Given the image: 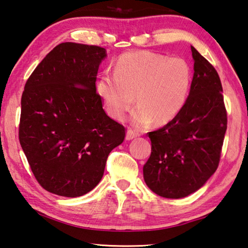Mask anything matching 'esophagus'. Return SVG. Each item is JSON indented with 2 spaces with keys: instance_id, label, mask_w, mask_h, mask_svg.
<instances>
[{
  "instance_id": "obj_1",
  "label": "esophagus",
  "mask_w": 248,
  "mask_h": 248,
  "mask_svg": "<svg viewBox=\"0 0 248 248\" xmlns=\"http://www.w3.org/2000/svg\"><path fill=\"white\" fill-rule=\"evenodd\" d=\"M138 136H139V133L134 131V130L128 129L127 136H125V139H127V140H132V139H134V138H137Z\"/></svg>"
}]
</instances>
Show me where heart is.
Segmentation results:
<instances>
[{"mask_svg":"<svg viewBox=\"0 0 248 248\" xmlns=\"http://www.w3.org/2000/svg\"><path fill=\"white\" fill-rule=\"evenodd\" d=\"M192 68L182 57H170L148 51L121 55L114 74H103L96 88L107 111L123 120L136 103L132 121L146 127L155 120L166 124L177 117L188 98Z\"/></svg>","mask_w":248,"mask_h":248,"instance_id":"1","label":"heart"}]
</instances>
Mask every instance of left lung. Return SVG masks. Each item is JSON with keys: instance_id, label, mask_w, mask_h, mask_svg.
Wrapping results in <instances>:
<instances>
[{"instance_id": "left-lung-1", "label": "left lung", "mask_w": 248, "mask_h": 248, "mask_svg": "<svg viewBox=\"0 0 248 248\" xmlns=\"http://www.w3.org/2000/svg\"><path fill=\"white\" fill-rule=\"evenodd\" d=\"M194 76L181 112L163 128L148 132L152 153L143 166L147 186L166 199L199 190L217 170L228 117L222 85L215 67L191 46Z\"/></svg>"}]
</instances>
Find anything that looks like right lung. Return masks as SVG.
I'll use <instances>...</instances> for the list:
<instances>
[{"label":"right lung","mask_w":248,"mask_h":248,"mask_svg":"<svg viewBox=\"0 0 248 248\" xmlns=\"http://www.w3.org/2000/svg\"><path fill=\"white\" fill-rule=\"evenodd\" d=\"M104 47L65 42L27 80L21 95L19 142L40 186L77 197L101 181L107 157L125 128L109 118L96 92Z\"/></svg>","instance_id":"1"}]
</instances>
